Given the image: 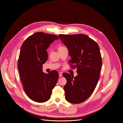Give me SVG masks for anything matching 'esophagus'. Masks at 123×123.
Segmentation results:
<instances>
[{
	"instance_id": "1",
	"label": "esophagus",
	"mask_w": 123,
	"mask_h": 123,
	"mask_svg": "<svg viewBox=\"0 0 123 123\" xmlns=\"http://www.w3.org/2000/svg\"><path fill=\"white\" fill-rule=\"evenodd\" d=\"M59 76L60 77H61L62 76V73L61 72H59Z\"/></svg>"
}]
</instances>
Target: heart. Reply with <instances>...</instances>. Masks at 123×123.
I'll return each mask as SVG.
<instances>
[{"instance_id": "heart-1", "label": "heart", "mask_w": 123, "mask_h": 123, "mask_svg": "<svg viewBox=\"0 0 123 123\" xmlns=\"http://www.w3.org/2000/svg\"><path fill=\"white\" fill-rule=\"evenodd\" d=\"M64 47H64V46H59V47H58V49H62V48H64Z\"/></svg>"}]
</instances>
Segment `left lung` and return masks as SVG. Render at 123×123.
I'll use <instances>...</instances> for the list:
<instances>
[{
  "label": "left lung",
  "instance_id": "8db88e82",
  "mask_svg": "<svg viewBox=\"0 0 123 123\" xmlns=\"http://www.w3.org/2000/svg\"><path fill=\"white\" fill-rule=\"evenodd\" d=\"M59 37L68 49L71 67L77 68V76L63 74L67 80L64 87L65 99L78 104L88 98L94 92L99 79L102 59L98 43L84 34L63 35Z\"/></svg>",
  "mask_w": 123,
  "mask_h": 123
}]
</instances>
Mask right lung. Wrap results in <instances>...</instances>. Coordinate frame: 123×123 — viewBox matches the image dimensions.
I'll use <instances>...</instances> for the list:
<instances>
[{
	"label": "right lung",
	"instance_id": "add662e5",
	"mask_svg": "<svg viewBox=\"0 0 123 123\" xmlns=\"http://www.w3.org/2000/svg\"><path fill=\"white\" fill-rule=\"evenodd\" d=\"M58 37L37 32L27 37L20 50L18 68L24 90L33 101L42 103L48 100L59 77L56 70L48 74L43 71V65L48 59L46 50Z\"/></svg>",
	"mask_w": 123,
	"mask_h": 123
}]
</instances>
